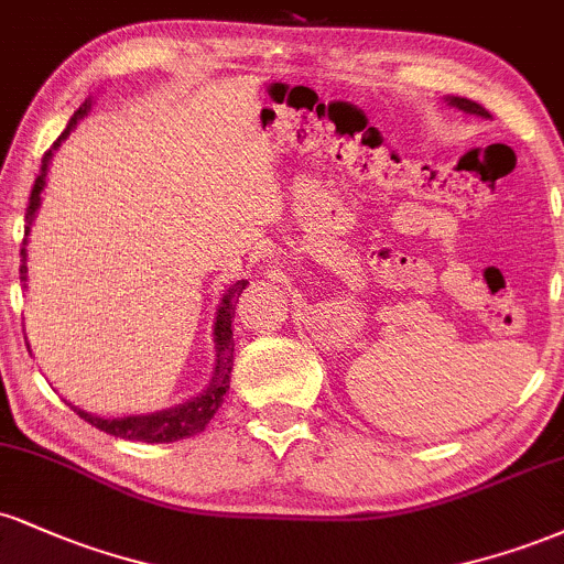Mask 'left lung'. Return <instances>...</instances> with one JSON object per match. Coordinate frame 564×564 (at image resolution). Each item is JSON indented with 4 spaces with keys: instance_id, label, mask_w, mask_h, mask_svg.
I'll return each instance as SVG.
<instances>
[{
    "instance_id": "8db88e82",
    "label": "left lung",
    "mask_w": 564,
    "mask_h": 564,
    "mask_svg": "<svg viewBox=\"0 0 564 564\" xmlns=\"http://www.w3.org/2000/svg\"><path fill=\"white\" fill-rule=\"evenodd\" d=\"M448 106H456L458 111H467V113H477V116H485V119H488V111H485V108L480 106V102H475V100H467V97H448Z\"/></svg>"
}]
</instances>
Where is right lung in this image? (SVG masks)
I'll return each mask as SVG.
<instances>
[{
    "instance_id": "obj_1",
    "label": "right lung",
    "mask_w": 564,
    "mask_h": 564,
    "mask_svg": "<svg viewBox=\"0 0 564 564\" xmlns=\"http://www.w3.org/2000/svg\"><path fill=\"white\" fill-rule=\"evenodd\" d=\"M93 108V100H84L82 108L70 116L66 132L61 134L53 142L47 153L42 159V170H39V177L34 187H31V198H29V209H25V238H23V264H21V281H29V268H25V243H29V232H31V223H34L39 204H42V191L47 185V170H50V159L57 151L63 140L68 138V132L79 124V119L89 113ZM246 283L249 281H236L232 286L223 294V302H219L217 310V321H215V349H217V366H215V377H212L209 387L198 394V398H191L183 405L166 408V411H156V413H145V416H124V419H100L95 413L82 411V408L74 405V411L79 413L84 422H89L97 426L100 432H108L113 437H124V440H140V443H174V440H183L191 435H198V432L206 430V424L212 422V416L219 411L223 405L225 392L230 390V371H232V315H236V302L238 296L243 294Z\"/></svg>"
}]
</instances>
